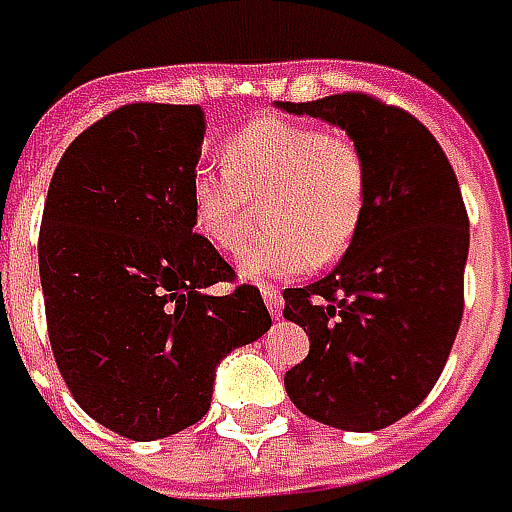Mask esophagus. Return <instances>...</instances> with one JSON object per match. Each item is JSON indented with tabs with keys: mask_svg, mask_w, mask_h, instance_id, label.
Masks as SVG:
<instances>
[{
	"mask_svg": "<svg viewBox=\"0 0 512 512\" xmlns=\"http://www.w3.org/2000/svg\"><path fill=\"white\" fill-rule=\"evenodd\" d=\"M262 296H265V302H268V311L273 314V317H279L282 314V291L279 288H273V285H268V288H262Z\"/></svg>",
	"mask_w": 512,
	"mask_h": 512,
	"instance_id": "esophagus-1",
	"label": "esophagus"
}]
</instances>
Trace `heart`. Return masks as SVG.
<instances>
[{"label": "heart", "mask_w": 512, "mask_h": 512, "mask_svg": "<svg viewBox=\"0 0 512 512\" xmlns=\"http://www.w3.org/2000/svg\"><path fill=\"white\" fill-rule=\"evenodd\" d=\"M221 161L224 169L192 172V224L218 250L233 253L250 230L256 201L265 198L270 230L239 253L247 279L331 265L357 239L369 207V164L351 138L259 117L224 143Z\"/></svg>", "instance_id": "b5f03b06"}]
</instances>
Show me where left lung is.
Masks as SVG:
<instances>
[{
  "label": "left lung",
  "instance_id": "8db88e82",
  "mask_svg": "<svg viewBox=\"0 0 512 512\" xmlns=\"http://www.w3.org/2000/svg\"><path fill=\"white\" fill-rule=\"evenodd\" d=\"M348 132L369 164V207L354 244L320 282L285 288V320L311 351L285 374L314 421L374 432L409 415L447 366L464 314L470 218L432 132L363 91L279 103Z\"/></svg>",
  "mask_w": 512,
  "mask_h": 512
}]
</instances>
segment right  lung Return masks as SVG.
I'll use <instances>...</instances> for the list:
<instances>
[{
	"label": "right lung",
	"instance_id": "add662e5",
	"mask_svg": "<svg viewBox=\"0 0 512 512\" xmlns=\"http://www.w3.org/2000/svg\"><path fill=\"white\" fill-rule=\"evenodd\" d=\"M201 106L129 103L65 149L39 227L48 340L77 406L132 441L198 423L221 357L259 340L270 314L195 233L190 178Z\"/></svg>",
	"mask_w": 512,
	"mask_h": 512
}]
</instances>
